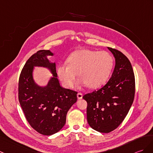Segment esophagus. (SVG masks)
Listing matches in <instances>:
<instances>
[{
  "label": "esophagus",
  "mask_w": 153,
  "mask_h": 153,
  "mask_svg": "<svg viewBox=\"0 0 153 153\" xmlns=\"http://www.w3.org/2000/svg\"><path fill=\"white\" fill-rule=\"evenodd\" d=\"M77 97L78 99H79V100H81V99H82V98H83V94L81 93H78L77 94Z\"/></svg>",
  "instance_id": "obj_1"
}]
</instances>
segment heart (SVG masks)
I'll list each match as a JSON object with an SVG mask.
<instances>
[{
  "label": "heart",
  "mask_w": 153,
  "mask_h": 153,
  "mask_svg": "<svg viewBox=\"0 0 153 153\" xmlns=\"http://www.w3.org/2000/svg\"><path fill=\"white\" fill-rule=\"evenodd\" d=\"M67 64H59L56 68L59 79L63 86L73 87L77 73L79 85L98 88L106 83L113 67V59L106 51L81 49L73 52L66 60Z\"/></svg>",
  "instance_id": "b5f03b06"
}]
</instances>
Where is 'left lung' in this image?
<instances>
[{
	"label": "left lung",
	"instance_id": "left-lung-1",
	"mask_svg": "<svg viewBox=\"0 0 153 153\" xmlns=\"http://www.w3.org/2000/svg\"><path fill=\"white\" fill-rule=\"evenodd\" d=\"M108 48L115 59L111 78L100 89L83 97L87 102L88 125L102 133L111 132L121 124L135 94V77L130 60L120 51Z\"/></svg>",
	"mask_w": 153,
	"mask_h": 153
}]
</instances>
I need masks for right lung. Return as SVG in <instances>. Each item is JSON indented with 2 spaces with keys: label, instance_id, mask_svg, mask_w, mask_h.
Listing matches in <instances>:
<instances>
[{
  "label": "right lung",
  "instance_id": "right-lung-1",
  "mask_svg": "<svg viewBox=\"0 0 153 153\" xmlns=\"http://www.w3.org/2000/svg\"><path fill=\"white\" fill-rule=\"evenodd\" d=\"M53 55L49 50L34 53L24 65L19 79V101L26 119L35 130L45 136L62 128L67 112L77 102V92L60 87L55 62L48 59ZM36 66L48 68L52 74L45 86H40L33 80V70Z\"/></svg>",
  "mask_w": 153,
  "mask_h": 153
}]
</instances>
